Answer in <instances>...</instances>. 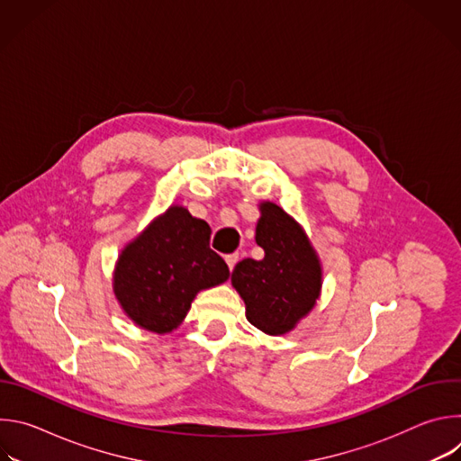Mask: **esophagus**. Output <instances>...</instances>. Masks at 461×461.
Returning a JSON list of instances; mask_svg holds the SVG:
<instances>
[{"label":"esophagus","mask_w":461,"mask_h":461,"mask_svg":"<svg viewBox=\"0 0 461 461\" xmlns=\"http://www.w3.org/2000/svg\"><path fill=\"white\" fill-rule=\"evenodd\" d=\"M237 260H239V253H231V255H226V262H228V268H230V270H233V268H235Z\"/></svg>","instance_id":"34e87169"}]
</instances>
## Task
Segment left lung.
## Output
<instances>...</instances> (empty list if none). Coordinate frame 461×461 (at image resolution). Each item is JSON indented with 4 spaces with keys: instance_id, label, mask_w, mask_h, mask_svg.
I'll return each instance as SVG.
<instances>
[{
    "instance_id": "left-lung-1",
    "label": "left lung",
    "mask_w": 461,
    "mask_h": 461,
    "mask_svg": "<svg viewBox=\"0 0 461 461\" xmlns=\"http://www.w3.org/2000/svg\"><path fill=\"white\" fill-rule=\"evenodd\" d=\"M255 240L265 257L240 260L231 283L246 303L248 321L265 334L281 336L313 308L321 267L301 226L272 203L260 204Z\"/></svg>"
}]
</instances>
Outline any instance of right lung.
<instances>
[{
	"label": "right lung",
	"instance_id": "1",
	"mask_svg": "<svg viewBox=\"0 0 461 461\" xmlns=\"http://www.w3.org/2000/svg\"><path fill=\"white\" fill-rule=\"evenodd\" d=\"M210 235L206 221L173 206L122 251L114 294L139 326L171 332L187 315L196 292L230 277L224 258L210 248Z\"/></svg>",
	"mask_w": 461,
	"mask_h": 461
}]
</instances>
